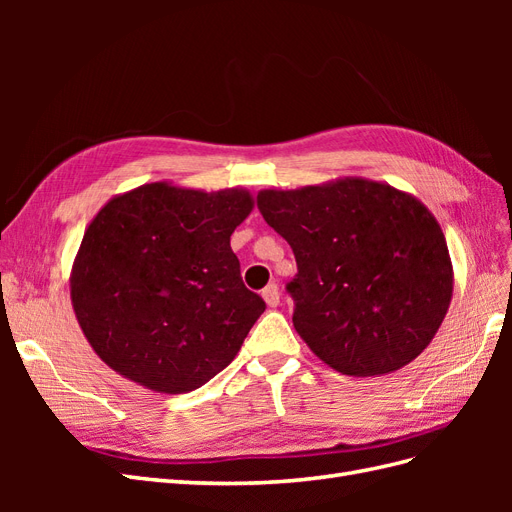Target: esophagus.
I'll use <instances>...</instances> for the list:
<instances>
[{
  "label": "esophagus",
  "mask_w": 512,
  "mask_h": 512,
  "mask_svg": "<svg viewBox=\"0 0 512 512\" xmlns=\"http://www.w3.org/2000/svg\"><path fill=\"white\" fill-rule=\"evenodd\" d=\"M262 299H265V303L269 307H277L280 305V288H277L275 284H269L265 290H262Z\"/></svg>",
  "instance_id": "1"
}]
</instances>
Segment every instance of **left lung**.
Here are the masks:
<instances>
[{"mask_svg": "<svg viewBox=\"0 0 512 512\" xmlns=\"http://www.w3.org/2000/svg\"><path fill=\"white\" fill-rule=\"evenodd\" d=\"M256 200L297 258L292 324L320 361L382 376L431 344L453 299V262L421 200L363 177L260 190Z\"/></svg>", "mask_w": 512, "mask_h": 512, "instance_id": "obj_1", "label": "left lung"}]
</instances>
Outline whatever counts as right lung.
Here are the masks:
<instances>
[{"mask_svg": "<svg viewBox=\"0 0 512 512\" xmlns=\"http://www.w3.org/2000/svg\"><path fill=\"white\" fill-rule=\"evenodd\" d=\"M243 188L170 181L113 196L85 228L70 299L89 346L119 376L188 393L222 371L265 312L230 235L252 213Z\"/></svg>", "mask_w": 512, "mask_h": 512, "instance_id": "add662e5", "label": "right lung"}]
</instances>
